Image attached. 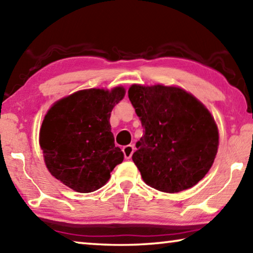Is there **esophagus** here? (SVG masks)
Returning a JSON list of instances; mask_svg holds the SVG:
<instances>
[{"instance_id": "1", "label": "esophagus", "mask_w": 253, "mask_h": 253, "mask_svg": "<svg viewBox=\"0 0 253 253\" xmlns=\"http://www.w3.org/2000/svg\"><path fill=\"white\" fill-rule=\"evenodd\" d=\"M123 153L126 160H129L132 155V153H134V146H132V145H127V146L123 148Z\"/></svg>"}]
</instances>
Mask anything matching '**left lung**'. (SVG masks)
<instances>
[{"label":"left lung","instance_id":"obj_1","mask_svg":"<svg viewBox=\"0 0 253 253\" xmlns=\"http://www.w3.org/2000/svg\"><path fill=\"white\" fill-rule=\"evenodd\" d=\"M128 97L144 128L132 154L144 182L166 193L198 184L211 169L219 146L211 113L178 87L131 84Z\"/></svg>","mask_w":253,"mask_h":253}]
</instances>
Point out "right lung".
Returning <instances> with one entry per match:
<instances>
[{"instance_id": "add662e5", "label": "right lung", "mask_w": 253, "mask_h": 253, "mask_svg": "<svg viewBox=\"0 0 253 253\" xmlns=\"http://www.w3.org/2000/svg\"><path fill=\"white\" fill-rule=\"evenodd\" d=\"M124 87L84 89L58 100L48 110L40 129V146L49 172L79 193L104 186L115 166L124 161L115 146L109 123Z\"/></svg>"}]
</instances>
